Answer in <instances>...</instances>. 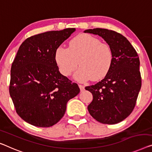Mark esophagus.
Returning <instances> with one entry per match:
<instances>
[{"mask_svg": "<svg viewBox=\"0 0 152 152\" xmlns=\"http://www.w3.org/2000/svg\"><path fill=\"white\" fill-rule=\"evenodd\" d=\"M79 88H80V91H83L85 90V87L82 85H79Z\"/></svg>", "mask_w": 152, "mask_h": 152, "instance_id": "obj_1", "label": "esophagus"}]
</instances>
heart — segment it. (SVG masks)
Masks as SVG:
<instances>
[{
    "instance_id": "obj_1",
    "label": "heart",
    "mask_w": 152,
    "mask_h": 152,
    "mask_svg": "<svg viewBox=\"0 0 152 152\" xmlns=\"http://www.w3.org/2000/svg\"><path fill=\"white\" fill-rule=\"evenodd\" d=\"M54 58L61 73L69 76L80 66L74 78L85 82L91 78L96 81L102 79L110 69L113 62L111 47L102 43L98 38L89 34H80L70 40L68 48L56 49Z\"/></svg>"
}]
</instances>
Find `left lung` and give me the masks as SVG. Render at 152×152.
<instances>
[{"instance_id": "1", "label": "left lung", "mask_w": 152, "mask_h": 152, "mask_svg": "<svg viewBox=\"0 0 152 152\" xmlns=\"http://www.w3.org/2000/svg\"><path fill=\"white\" fill-rule=\"evenodd\" d=\"M85 33L100 36L113 53V65L104 78L85 87L94 98L88 110L102 124H117L130 115L137 103L141 87L139 58L134 47L121 34L99 28L88 29Z\"/></svg>"}]
</instances>
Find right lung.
I'll list each match as a JSON object with an SVG mask.
<instances>
[{
    "instance_id": "obj_1",
    "label": "right lung",
    "mask_w": 152,
    "mask_h": 152,
    "mask_svg": "<svg viewBox=\"0 0 152 152\" xmlns=\"http://www.w3.org/2000/svg\"><path fill=\"white\" fill-rule=\"evenodd\" d=\"M74 28L48 31L20 46L11 68L10 94L18 115L31 125L48 128L64 115L67 102L80 92L78 85L58 71L56 49Z\"/></svg>"
}]
</instances>
